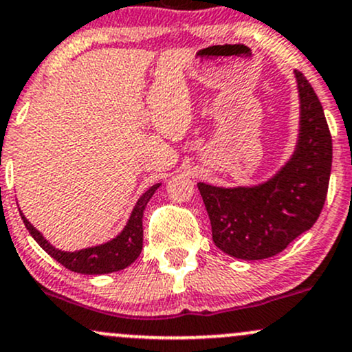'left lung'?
Here are the masks:
<instances>
[{
  "label": "left lung",
  "instance_id": "left-lung-1",
  "mask_svg": "<svg viewBox=\"0 0 352 352\" xmlns=\"http://www.w3.org/2000/svg\"><path fill=\"white\" fill-rule=\"evenodd\" d=\"M299 91V133L291 158L269 180L247 187H217L199 182L222 252L244 261L276 256L311 229L327 195L333 140L322 105L302 73Z\"/></svg>",
  "mask_w": 352,
  "mask_h": 352
}]
</instances>
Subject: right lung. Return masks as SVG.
<instances>
[{"instance_id":"right-lung-1","label":"right lung","mask_w":352,"mask_h":352,"mask_svg":"<svg viewBox=\"0 0 352 352\" xmlns=\"http://www.w3.org/2000/svg\"><path fill=\"white\" fill-rule=\"evenodd\" d=\"M158 187H160V184L152 185L145 194H142L140 199L135 204L129 220H126V226L123 227V230L117 235V237L105 242V244L73 250V252L60 250L56 249V247H53L43 237V234H41L40 230L34 229L32 223H30V220L26 219L21 212H19V214H21L25 227L28 229V232L32 234L34 241L40 244V247L45 252H48L50 256L60 262L61 265L73 270V272L88 274V276H100V274L117 272V270L129 267V265L133 264V262L137 261V257L140 256L142 245H144V226H142V223H144L142 222V219H144V210Z\"/></svg>"}]
</instances>
